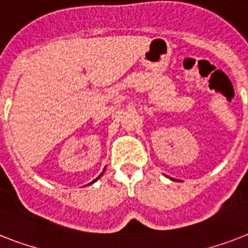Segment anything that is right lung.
Segmentation results:
<instances>
[{
  "instance_id": "right-lung-1",
  "label": "right lung",
  "mask_w": 248,
  "mask_h": 248,
  "mask_svg": "<svg viewBox=\"0 0 248 248\" xmlns=\"http://www.w3.org/2000/svg\"><path fill=\"white\" fill-rule=\"evenodd\" d=\"M101 175H103V173H100V175H99V176H97V177H96V180H97V179H99V177H100V176H101ZM93 181H95V180H93Z\"/></svg>"
}]
</instances>
